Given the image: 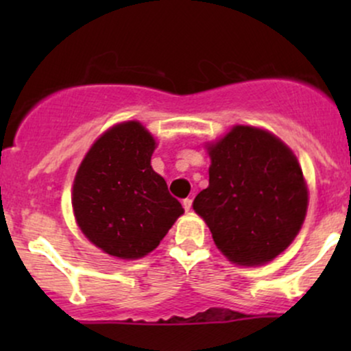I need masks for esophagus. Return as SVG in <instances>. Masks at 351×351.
<instances>
[{
  "label": "esophagus",
  "instance_id": "1",
  "mask_svg": "<svg viewBox=\"0 0 351 351\" xmlns=\"http://www.w3.org/2000/svg\"><path fill=\"white\" fill-rule=\"evenodd\" d=\"M191 206H193V199H191V198H184V199H183V208H184V211H189V209H191Z\"/></svg>",
  "mask_w": 351,
  "mask_h": 351
}]
</instances>
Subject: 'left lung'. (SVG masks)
Here are the masks:
<instances>
[{
	"mask_svg": "<svg viewBox=\"0 0 351 351\" xmlns=\"http://www.w3.org/2000/svg\"><path fill=\"white\" fill-rule=\"evenodd\" d=\"M209 186L193 209L232 263L259 265L289 247L307 215L308 193L295 155L276 135L236 125L209 145Z\"/></svg>",
	"mask_w": 351,
	"mask_h": 351,
	"instance_id": "8db88e82",
	"label": "left lung"
}]
</instances>
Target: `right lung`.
<instances>
[{"label":"right lung","instance_id":"1","mask_svg":"<svg viewBox=\"0 0 351 351\" xmlns=\"http://www.w3.org/2000/svg\"><path fill=\"white\" fill-rule=\"evenodd\" d=\"M155 145L142 123H119L92 145L75 175L72 208L80 231L119 259L147 256L183 215L153 171Z\"/></svg>","mask_w":351,"mask_h":351}]
</instances>
